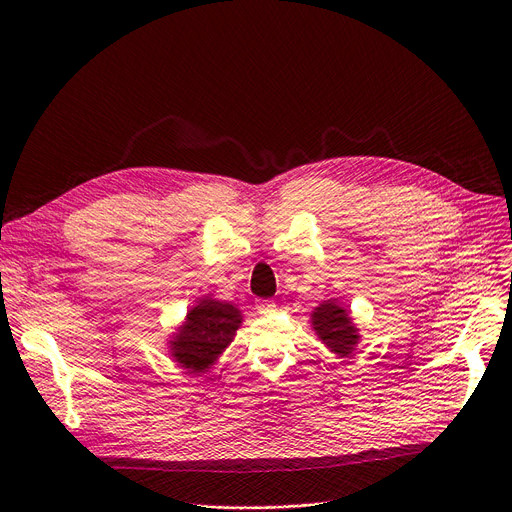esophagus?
I'll return each instance as SVG.
<instances>
[{
    "label": "esophagus",
    "mask_w": 512,
    "mask_h": 512,
    "mask_svg": "<svg viewBox=\"0 0 512 512\" xmlns=\"http://www.w3.org/2000/svg\"><path fill=\"white\" fill-rule=\"evenodd\" d=\"M275 310H277V306L273 304V302H259L257 304V312L261 314V316H269V314H275Z\"/></svg>",
    "instance_id": "obj_1"
}]
</instances>
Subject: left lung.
I'll use <instances>...</instances> for the list:
<instances>
[{
	"mask_svg": "<svg viewBox=\"0 0 512 512\" xmlns=\"http://www.w3.org/2000/svg\"><path fill=\"white\" fill-rule=\"evenodd\" d=\"M310 322L322 344L338 358H346L348 354H352V350L360 342V330L356 328L350 310H346L334 298L316 306L310 314Z\"/></svg>",
	"mask_w": 512,
	"mask_h": 512,
	"instance_id": "8db88e82",
	"label": "left lung"
}]
</instances>
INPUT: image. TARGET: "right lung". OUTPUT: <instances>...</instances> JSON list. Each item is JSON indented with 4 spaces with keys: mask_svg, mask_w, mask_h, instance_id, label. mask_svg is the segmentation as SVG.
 I'll list each match as a JSON object with an SVG mask.
<instances>
[{
    "mask_svg": "<svg viewBox=\"0 0 512 512\" xmlns=\"http://www.w3.org/2000/svg\"><path fill=\"white\" fill-rule=\"evenodd\" d=\"M241 324L243 314L237 306L210 294L202 296L168 340V352L186 375L200 377L214 367L218 356L235 340Z\"/></svg>",
    "mask_w": 512,
    "mask_h": 512,
    "instance_id": "add662e5",
    "label": "right lung"
}]
</instances>
